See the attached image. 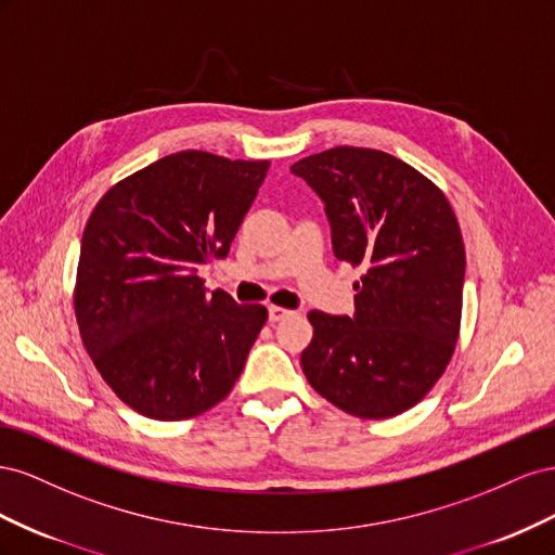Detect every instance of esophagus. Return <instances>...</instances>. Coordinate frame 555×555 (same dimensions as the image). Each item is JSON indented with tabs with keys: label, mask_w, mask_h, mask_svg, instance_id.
<instances>
[{
	"label": "esophagus",
	"mask_w": 555,
	"mask_h": 555,
	"mask_svg": "<svg viewBox=\"0 0 555 555\" xmlns=\"http://www.w3.org/2000/svg\"><path fill=\"white\" fill-rule=\"evenodd\" d=\"M292 314V310H287V308H280V306H268V319H271V322L275 324V322H282L284 317H289Z\"/></svg>",
	"instance_id": "obj_1"
}]
</instances>
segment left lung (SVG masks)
Masks as SVG:
<instances>
[{
    "label": "left lung",
    "instance_id": "obj_1",
    "mask_svg": "<svg viewBox=\"0 0 555 555\" xmlns=\"http://www.w3.org/2000/svg\"><path fill=\"white\" fill-rule=\"evenodd\" d=\"M296 176L322 196L333 251L363 275L354 317L312 310L300 354L312 389L359 418H389L433 389L456 349L465 245L444 192L373 147L304 157Z\"/></svg>",
    "mask_w": 555,
    "mask_h": 555
}]
</instances>
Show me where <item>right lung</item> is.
I'll list each match as a JSON object with an SVG mask.
<instances>
[{"label": "right lung", "mask_w": 555, "mask_h": 555, "mask_svg": "<svg viewBox=\"0 0 555 555\" xmlns=\"http://www.w3.org/2000/svg\"><path fill=\"white\" fill-rule=\"evenodd\" d=\"M271 162L166 155L99 198L82 231L74 310L82 345L125 405L182 422L224 400L266 308L206 292Z\"/></svg>", "instance_id": "add662e5"}]
</instances>
